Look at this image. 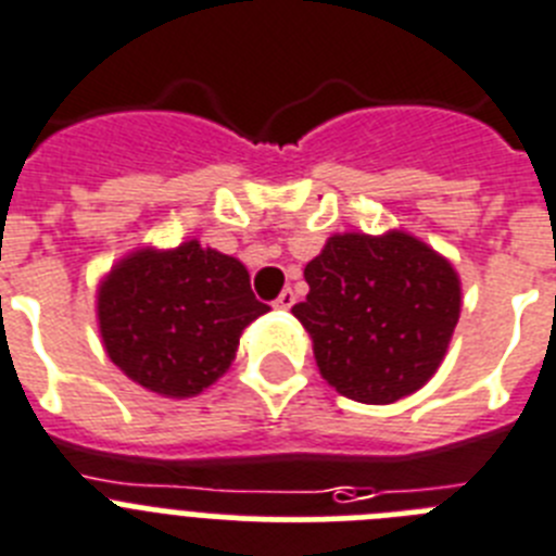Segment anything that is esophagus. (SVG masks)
I'll list each match as a JSON object with an SVG mask.
<instances>
[{
  "instance_id": "34e87169",
  "label": "esophagus",
  "mask_w": 556,
  "mask_h": 556,
  "mask_svg": "<svg viewBox=\"0 0 556 556\" xmlns=\"http://www.w3.org/2000/svg\"><path fill=\"white\" fill-rule=\"evenodd\" d=\"M293 302H296V293H293L291 288H285V291L274 299V307H279V311H291Z\"/></svg>"
}]
</instances>
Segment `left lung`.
<instances>
[{
	"mask_svg": "<svg viewBox=\"0 0 556 556\" xmlns=\"http://www.w3.org/2000/svg\"><path fill=\"white\" fill-rule=\"evenodd\" d=\"M293 316L336 392L383 405L417 392L445 358L462 311L453 265L412 235H336L305 265Z\"/></svg>",
	"mask_w": 556,
	"mask_h": 556,
	"instance_id": "8db88e82",
	"label": "left lung"
}]
</instances>
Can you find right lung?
Segmentation results:
<instances>
[{
    "instance_id": "right-lung-1",
    "label": "right lung",
    "mask_w": 556,
    "mask_h": 556,
    "mask_svg": "<svg viewBox=\"0 0 556 556\" xmlns=\"http://www.w3.org/2000/svg\"><path fill=\"white\" fill-rule=\"evenodd\" d=\"M268 311L235 257L201 249L137 251L98 293L109 358L164 397H192L229 369L240 332Z\"/></svg>"
}]
</instances>
